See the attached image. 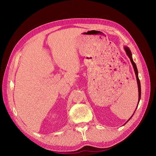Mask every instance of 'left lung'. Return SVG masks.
<instances>
[{"label": "left lung", "mask_w": 156, "mask_h": 156, "mask_svg": "<svg viewBox=\"0 0 156 156\" xmlns=\"http://www.w3.org/2000/svg\"><path fill=\"white\" fill-rule=\"evenodd\" d=\"M125 48V50L126 51V53L127 55H128V57H129L130 59V61L131 62V63L133 65V68H134V70H135V75H136V81H137V83H138V88H139V102H138V105H139V101H140V96H141V89H140V80H139V76H138V70H137V68H136V64L135 63V62L133 61V58H132V55H131V52L130 51L129 49V48L127 47H125L124 48ZM137 108V107H136ZM133 116V115H132ZM131 116V117H132ZM131 118H129V119H131ZM128 120V121H129ZM127 121V122H128Z\"/></svg>", "instance_id": "8db88e82"}]
</instances>
